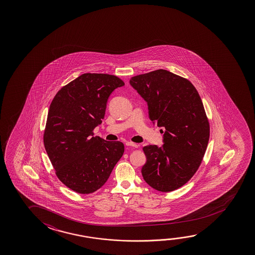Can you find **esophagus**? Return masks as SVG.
Masks as SVG:
<instances>
[{
  "label": "esophagus",
  "instance_id": "obj_1",
  "mask_svg": "<svg viewBox=\"0 0 255 255\" xmlns=\"http://www.w3.org/2000/svg\"><path fill=\"white\" fill-rule=\"evenodd\" d=\"M126 146H132V147H138V144L133 143V142L128 141L126 143Z\"/></svg>",
  "mask_w": 255,
  "mask_h": 255
}]
</instances>
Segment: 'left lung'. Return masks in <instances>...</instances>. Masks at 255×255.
<instances>
[{
  "instance_id": "1",
  "label": "left lung",
  "mask_w": 255,
  "mask_h": 255,
  "mask_svg": "<svg viewBox=\"0 0 255 255\" xmlns=\"http://www.w3.org/2000/svg\"><path fill=\"white\" fill-rule=\"evenodd\" d=\"M129 84L147 103L153 124L165 128L162 146L143 147V179L171 192L192 178L205 155L210 126L204 105L188 80L164 69L133 76Z\"/></svg>"
}]
</instances>
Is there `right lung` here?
<instances>
[{
  "label": "right lung",
  "instance_id": "add662e5",
  "mask_svg": "<svg viewBox=\"0 0 255 255\" xmlns=\"http://www.w3.org/2000/svg\"><path fill=\"white\" fill-rule=\"evenodd\" d=\"M124 85L116 75L87 73L61 88L50 103L44 147L56 175L75 192L101 188L125 152L122 142L93 136L110 94Z\"/></svg>",
  "mask_w": 255,
  "mask_h": 255
}]
</instances>
